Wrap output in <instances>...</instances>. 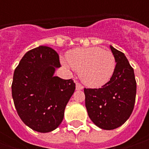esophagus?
<instances>
[{"mask_svg":"<svg viewBox=\"0 0 149 149\" xmlns=\"http://www.w3.org/2000/svg\"><path fill=\"white\" fill-rule=\"evenodd\" d=\"M75 84H76V89H77V90H81V89H84L83 86H82L79 83H77V82H76Z\"/></svg>","mask_w":149,"mask_h":149,"instance_id":"esophagus-1","label":"esophagus"}]
</instances>
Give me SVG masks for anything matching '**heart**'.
Listing matches in <instances>:
<instances>
[{"mask_svg":"<svg viewBox=\"0 0 149 149\" xmlns=\"http://www.w3.org/2000/svg\"><path fill=\"white\" fill-rule=\"evenodd\" d=\"M64 66L79 71V77L86 85L100 87L108 83L115 69V60L110 51L100 47L77 48L69 51Z\"/></svg>","mask_w":149,"mask_h":149,"instance_id":"heart-1","label":"heart"}]
</instances>
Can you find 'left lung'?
I'll return each instance as SVG.
<instances>
[{"mask_svg":"<svg viewBox=\"0 0 149 149\" xmlns=\"http://www.w3.org/2000/svg\"><path fill=\"white\" fill-rule=\"evenodd\" d=\"M116 66L110 80L100 89H84L89 118L105 130L117 129L130 117L136 97L134 69L121 51L110 45Z\"/></svg>","mask_w":149,"mask_h":149,"instance_id":"1","label":"left lung"}]
</instances>
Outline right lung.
Returning <instances> with one entry per match:
<instances>
[{
    "mask_svg": "<svg viewBox=\"0 0 149 149\" xmlns=\"http://www.w3.org/2000/svg\"><path fill=\"white\" fill-rule=\"evenodd\" d=\"M59 55L47 46L26 52L15 70L12 98L18 115L29 128L49 133L59 127L74 92L72 79L54 76Z\"/></svg>",
    "mask_w": 149,
    "mask_h": 149,
    "instance_id": "1",
    "label": "right lung"
}]
</instances>
